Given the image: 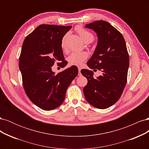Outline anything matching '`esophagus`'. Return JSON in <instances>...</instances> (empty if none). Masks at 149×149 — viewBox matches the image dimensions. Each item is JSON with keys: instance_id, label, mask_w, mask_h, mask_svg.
Here are the masks:
<instances>
[{"instance_id": "34e87169", "label": "esophagus", "mask_w": 149, "mask_h": 149, "mask_svg": "<svg viewBox=\"0 0 149 149\" xmlns=\"http://www.w3.org/2000/svg\"><path fill=\"white\" fill-rule=\"evenodd\" d=\"M78 76H81V68H78Z\"/></svg>"}]
</instances>
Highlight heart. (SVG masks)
<instances>
[{
  "instance_id": "b5f03b06",
  "label": "heart",
  "mask_w": 149,
  "mask_h": 149,
  "mask_svg": "<svg viewBox=\"0 0 149 149\" xmlns=\"http://www.w3.org/2000/svg\"><path fill=\"white\" fill-rule=\"evenodd\" d=\"M80 37L83 40L85 43H90L93 41L94 35L93 34L86 30L85 29L81 27V26H78L76 29ZM66 35H65L63 37L61 42V47L62 49L65 48V42H66ZM88 58V53L86 52H73L68 56L67 60L68 61L69 64L71 65L74 66H81L84 61Z\"/></svg>"
}]
</instances>
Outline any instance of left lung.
<instances>
[{
    "label": "left lung",
    "instance_id": "left-lung-1",
    "mask_svg": "<svg viewBox=\"0 0 149 149\" xmlns=\"http://www.w3.org/2000/svg\"><path fill=\"white\" fill-rule=\"evenodd\" d=\"M86 28L97 33L98 42L93 56L87 62L89 68L100 70L102 74L94 78L93 72L81 71L88 79L83 88L86 101L98 109H106L119 100L127 83L129 56L124 38L109 23L97 20Z\"/></svg>",
    "mask_w": 149,
    "mask_h": 149
}]
</instances>
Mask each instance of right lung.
<instances>
[{"label":"right lung","mask_w":149,"mask_h":149,"mask_svg":"<svg viewBox=\"0 0 149 149\" xmlns=\"http://www.w3.org/2000/svg\"><path fill=\"white\" fill-rule=\"evenodd\" d=\"M71 27L40 25L26 36L22 45L19 64L24 88L30 100L42 109L50 111L60 106L78 73L76 66L56 74L52 70L56 61L61 62L57 63L61 68L67 65L61 42Z\"/></svg>","instance_id":"add662e5"}]
</instances>
